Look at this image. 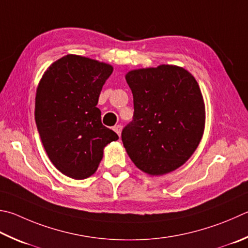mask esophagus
I'll use <instances>...</instances> for the list:
<instances>
[{"mask_svg": "<svg viewBox=\"0 0 248 248\" xmlns=\"http://www.w3.org/2000/svg\"><path fill=\"white\" fill-rule=\"evenodd\" d=\"M121 129H123V127H121L120 124H117V125H115L114 127V131L118 134V136L120 137V134H121Z\"/></svg>", "mask_w": 248, "mask_h": 248, "instance_id": "1", "label": "esophagus"}]
</instances>
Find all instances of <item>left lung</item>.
<instances>
[{"label":"left lung","mask_w":248,"mask_h":248,"mask_svg":"<svg viewBox=\"0 0 248 248\" xmlns=\"http://www.w3.org/2000/svg\"><path fill=\"white\" fill-rule=\"evenodd\" d=\"M133 120L121 133L139 169L151 175L171 172L199 146L205 128V104L199 83L182 67L160 65L129 71Z\"/></svg>","instance_id":"obj_1"}]
</instances>
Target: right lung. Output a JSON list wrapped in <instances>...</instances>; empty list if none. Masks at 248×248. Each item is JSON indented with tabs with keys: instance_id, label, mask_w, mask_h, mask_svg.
Here are the masks:
<instances>
[{
	"instance_id": "add662e5",
	"label": "right lung",
	"mask_w": 248,
	"mask_h": 248,
	"mask_svg": "<svg viewBox=\"0 0 248 248\" xmlns=\"http://www.w3.org/2000/svg\"><path fill=\"white\" fill-rule=\"evenodd\" d=\"M112 66L68 54L54 62L40 80L34 118L53 165L76 180L95 172L107 144L118 136L102 124L97 108Z\"/></svg>"
}]
</instances>
